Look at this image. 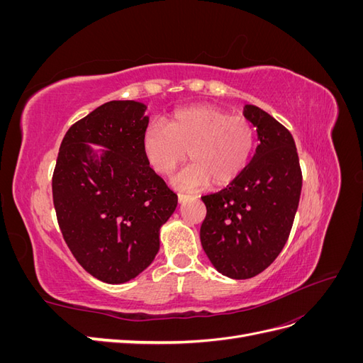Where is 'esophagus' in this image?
I'll return each instance as SVG.
<instances>
[{"label":"esophagus","mask_w":363,"mask_h":363,"mask_svg":"<svg viewBox=\"0 0 363 363\" xmlns=\"http://www.w3.org/2000/svg\"><path fill=\"white\" fill-rule=\"evenodd\" d=\"M177 200H179V203L182 204V203H184V201H188L189 196L184 195V194H179V195H177Z\"/></svg>","instance_id":"obj_1"}]
</instances>
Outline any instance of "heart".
<instances>
[{
	"instance_id": "heart-1",
	"label": "heart",
	"mask_w": 363,
	"mask_h": 363,
	"mask_svg": "<svg viewBox=\"0 0 363 363\" xmlns=\"http://www.w3.org/2000/svg\"><path fill=\"white\" fill-rule=\"evenodd\" d=\"M256 130L244 116H230L216 106L203 104L172 113L167 127H147L142 148L159 175L168 177L186 152L191 159L172 184L183 191H201L213 183L225 186L242 174L255 155Z\"/></svg>"
}]
</instances>
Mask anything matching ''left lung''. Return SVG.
<instances>
[{
    "instance_id": "obj_1",
    "label": "left lung",
    "mask_w": 363,
    "mask_h": 363,
    "mask_svg": "<svg viewBox=\"0 0 363 363\" xmlns=\"http://www.w3.org/2000/svg\"><path fill=\"white\" fill-rule=\"evenodd\" d=\"M244 116L256 127L257 147L247 169L225 189L204 195L200 239L223 276L251 279L268 268L289 238L301 195V169L292 135L257 106Z\"/></svg>"
}]
</instances>
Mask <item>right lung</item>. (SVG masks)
I'll return each mask as SVG.
<instances>
[{"instance_id":"add662e5","label":"right lung","mask_w":363,"mask_h":363,"mask_svg":"<svg viewBox=\"0 0 363 363\" xmlns=\"http://www.w3.org/2000/svg\"><path fill=\"white\" fill-rule=\"evenodd\" d=\"M145 112L131 100L96 107L67 131L52 175L65 242L91 276L111 284L151 265L160 227L177 207V195L144 155Z\"/></svg>"}]
</instances>
